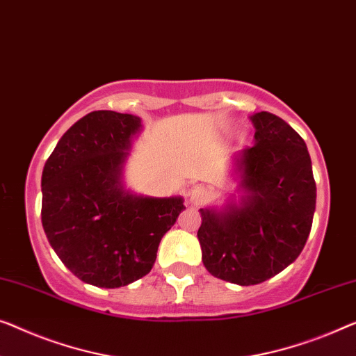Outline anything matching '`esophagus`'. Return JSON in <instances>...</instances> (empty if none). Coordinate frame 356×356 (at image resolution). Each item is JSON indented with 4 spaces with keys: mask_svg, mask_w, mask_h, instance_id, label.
Segmentation results:
<instances>
[{
    "mask_svg": "<svg viewBox=\"0 0 356 356\" xmlns=\"http://www.w3.org/2000/svg\"><path fill=\"white\" fill-rule=\"evenodd\" d=\"M210 193L209 188L205 186H194L193 189L189 191V202L191 205H194V207H200V205H204L207 200L210 199Z\"/></svg>",
    "mask_w": 356,
    "mask_h": 356,
    "instance_id": "esophagus-1",
    "label": "esophagus"
}]
</instances>
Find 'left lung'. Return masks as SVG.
<instances>
[{
	"label": "left lung",
	"mask_w": 356,
	"mask_h": 356,
	"mask_svg": "<svg viewBox=\"0 0 356 356\" xmlns=\"http://www.w3.org/2000/svg\"><path fill=\"white\" fill-rule=\"evenodd\" d=\"M254 147L242 154V207L200 209L197 238L210 275L239 286L260 284L300 255L310 234L316 183L305 141L270 112L252 115Z\"/></svg>",
	"instance_id": "left-lung-1"
}]
</instances>
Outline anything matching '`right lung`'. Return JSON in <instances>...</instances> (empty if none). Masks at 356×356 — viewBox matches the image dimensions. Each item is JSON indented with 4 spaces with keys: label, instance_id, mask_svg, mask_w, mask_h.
<instances>
[{
    "label": "right lung",
    "instance_id": "obj_1",
    "mask_svg": "<svg viewBox=\"0 0 356 356\" xmlns=\"http://www.w3.org/2000/svg\"><path fill=\"white\" fill-rule=\"evenodd\" d=\"M140 118L95 111L60 138L41 177V223L51 247L88 284L115 289L146 276L181 197L128 194L120 168Z\"/></svg>",
    "mask_w": 356,
    "mask_h": 356
}]
</instances>
